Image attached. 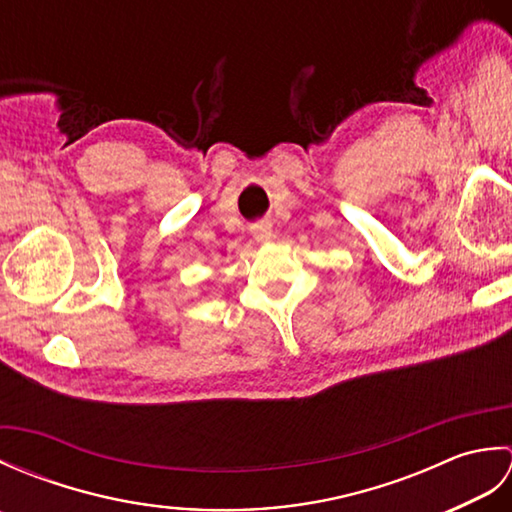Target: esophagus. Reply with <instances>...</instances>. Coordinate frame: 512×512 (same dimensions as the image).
Returning <instances> with one entry per match:
<instances>
[{"instance_id": "obj_1", "label": "esophagus", "mask_w": 512, "mask_h": 512, "mask_svg": "<svg viewBox=\"0 0 512 512\" xmlns=\"http://www.w3.org/2000/svg\"><path fill=\"white\" fill-rule=\"evenodd\" d=\"M253 237L257 239V242H270V237H273V228H270V224L262 222V224H255L253 226Z\"/></svg>"}]
</instances>
